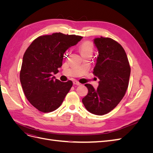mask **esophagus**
Instances as JSON below:
<instances>
[{
    "label": "esophagus",
    "mask_w": 153,
    "mask_h": 153,
    "mask_svg": "<svg viewBox=\"0 0 153 153\" xmlns=\"http://www.w3.org/2000/svg\"><path fill=\"white\" fill-rule=\"evenodd\" d=\"M73 84L74 85H80V83L79 82H78L76 80L73 81Z\"/></svg>",
    "instance_id": "esophagus-1"
}]
</instances>
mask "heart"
<instances>
[{"label": "heart", "mask_w": 153, "mask_h": 153, "mask_svg": "<svg viewBox=\"0 0 153 153\" xmlns=\"http://www.w3.org/2000/svg\"><path fill=\"white\" fill-rule=\"evenodd\" d=\"M93 45L90 41H85L84 42L81 43L79 47V51L81 55L88 54V53H92V51H93Z\"/></svg>", "instance_id": "b5f03b06"}]
</instances>
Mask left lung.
<instances>
[{
    "label": "left lung",
    "instance_id": "obj_1",
    "mask_svg": "<svg viewBox=\"0 0 153 153\" xmlns=\"http://www.w3.org/2000/svg\"><path fill=\"white\" fill-rule=\"evenodd\" d=\"M98 50L93 74L100 79L94 89L85 84L87 94L82 103L89 112L102 115L110 112L120 103L126 94L129 84L131 68L122 46L110 38L100 37L94 40Z\"/></svg>",
    "mask_w": 153,
    "mask_h": 153
}]
</instances>
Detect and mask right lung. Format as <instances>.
<instances>
[{
    "label": "right lung",
    "instance_id": "add662e5",
    "mask_svg": "<svg viewBox=\"0 0 153 153\" xmlns=\"http://www.w3.org/2000/svg\"><path fill=\"white\" fill-rule=\"evenodd\" d=\"M82 37L56 32L39 36L27 48L23 57L20 79L30 103L43 113L57 109L73 85L71 80L62 82L52 74L62 65L63 55Z\"/></svg>",
    "mask_w": 153,
    "mask_h": 153
}]
</instances>
